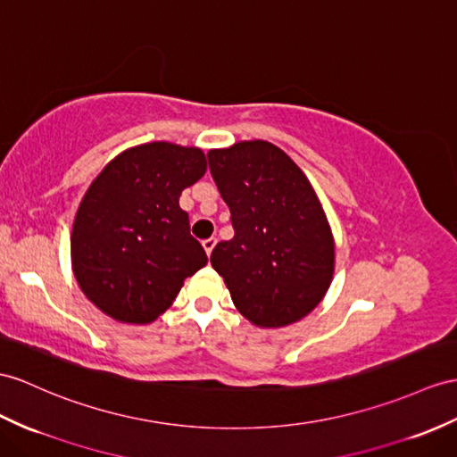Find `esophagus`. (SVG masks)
<instances>
[{
    "instance_id": "34e87169",
    "label": "esophagus",
    "mask_w": 457,
    "mask_h": 457,
    "mask_svg": "<svg viewBox=\"0 0 457 457\" xmlns=\"http://www.w3.org/2000/svg\"><path fill=\"white\" fill-rule=\"evenodd\" d=\"M215 244H217V238H215V237H211V238H205V240H204V248H205L207 255H211V252H213Z\"/></svg>"
}]
</instances>
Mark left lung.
Here are the masks:
<instances>
[{"label":"left lung","instance_id":"left-lung-1","mask_svg":"<svg viewBox=\"0 0 457 457\" xmlns=\"http://www.w3.org/2000/svg\"><path fill=\"white\" fill-rule=\"evenodd\" d=\"M207 157L235 228L213 248L211 265L253 326L295 324L321 303L336 267V244L312 184L270 141H240Z\"/></svg>","mask_w":457,"mask_h":457}]
</instances>
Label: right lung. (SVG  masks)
<instances>
[{"instance_id": "1", "label": "right lung", "mask_w": 457, "mask_h": 457, "mask_svg": "<svg viewBox=\"0 0 457 457\" xmlns=\"http://www.w3.org/2000/svg\"><path fill=\"white\" fill-rule=\"evenodd\" d=\"M207 170L202 149L153 141L126 149L88 186L71 230L75 279L124 324H151L207 263L180 207Z\"/></svg>"}]
</instances>
